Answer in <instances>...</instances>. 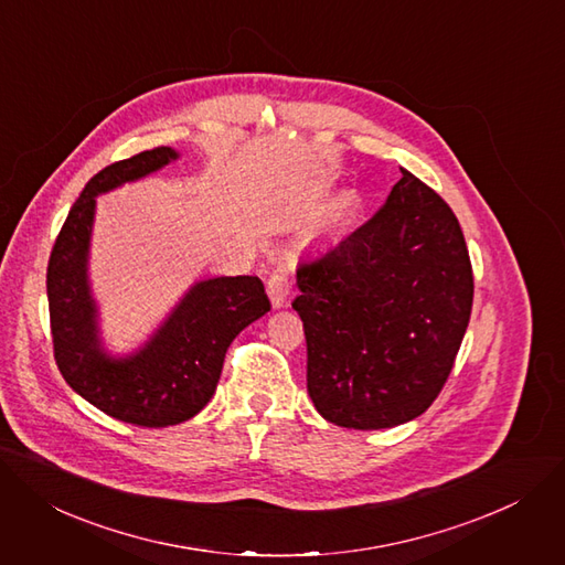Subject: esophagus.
I'll return each mask as SVG.
<instances>
[{"label": "esophagus", "mask_w": 565, "mask_h": 565, "mask_svg": "<svg viewBox=\"0 0 565 565\" xmlns=\"http://www.w3.org/2000/svg\"><path fill=\"white\" fill-rule=\"evenodd\" d=\"M266 288H268V295H270V301H273L275 309H279V306H284V301H286V297H288V292H290V288H292V281H290L286 268H277V270L270 275Z\"/></svg>", "instance_id": "esophagus-1"}]
</instances>
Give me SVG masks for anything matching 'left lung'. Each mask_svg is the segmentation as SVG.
<instances>
[{
  "label": "left lung",
  "instance_id": "8db88e82",
  "mask_svg": "<svg viewBox=\"0 0 565 565\" xmlns=\"http://www.w3.org/2000/svg\"><path fill=\"white\" fill-rule=\"evenodd\" d=\"M383 210L297 266L306 381L318 413L379 430L424 415L446 385L473 306L465 234L444 198L401 169Z\"/></svg>",
  "mask_w": 565,
  "mask_h": 565
}]
</instances>
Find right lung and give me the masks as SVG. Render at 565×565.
I'll list each match as a JSON object with an SVG mask.
<instances>
[{
  "label": "right lung",
  "instance_id": "right-lung-1",
  "mask_svg": "<svg viewBox=\"0 0 565 565\" xmlns=\"http://www.w3.org/2000/svg\"><path fill=\"white\" fill-rule=\"evenodd\" d=\"M173 158L175 150L158 146L98 171L72 204L46 266L51 342L63 379L100 413L143 428H167L198 415L216 390L230 342L270 311L259 277L200 281L137 355L110 361L100 353L85 279L94 198Z\"/></svg>",
  "mask_w": 565,
  "mask_h": 565
}]
</instances>
